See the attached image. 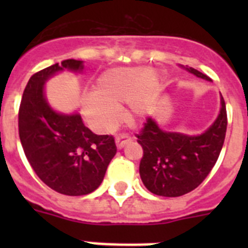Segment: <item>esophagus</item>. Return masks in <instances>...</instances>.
<instances>
[{"mask_svg": "<svg viewBox=\"0 0 248 248\" xmlns=\"http://www.w3.org/2000/svg\"><path fill=\"white\" fill-rule=\"evenodd\" d=\"M131 139L128 134H122V135H118L115 138V144H117L118 149H122L128 143H130Z\"/></svg>", "mask_w": 248, "mask_h": 248, "instance_id": "obj_1", "label": "esophagus"}]
</instances>
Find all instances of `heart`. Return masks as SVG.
<instances>
[{
	"instance_id": "b5f03b06",
	"label": "heart",
	"mask_w": 248,
	"mask_h": 248,
	"mask_svg": "<svg viewBox=\"0 0 248 248\" xmlns=\"http://www.w3.org/2000/svg\"><path fill=\"white\" fill-rule=\"evenodd\" d=\"M161 92V79L153 68L117 67L103 72L93 85V95L84 98L83 115L100 133L113 130L119 123V110L125 104L131 123L150 117Z\"/></svg>"
}]
</instances>
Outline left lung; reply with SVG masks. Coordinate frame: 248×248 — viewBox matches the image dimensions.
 I'll use <instances>...</instances> for the list:
<instances>
[{
  "label": "left lung",
  "instance_id": "8db88e82",
  "mask_svg": "<svg viewBox=\"0 0 248 248\" xmlns=\"http://www.w3.org/2000/svg\"><path fill=\"white\" fill-rule=\"evenodd\" d=\"M184 68L199 78L211 80L194 68ZM226 128V105L222 95L218 117L200 135L164 131L154 119L148 118L137 134L144 151L139 172L146 189L165 198L183 196L196 189L217 161Z\"/></svg>",
  "mask_w": 248,
  "mask_h": 248
}]
</instances>
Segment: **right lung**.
<instances>
[{"label":"right lung","instance_id":"obj_1","mask_svg":"<svg viewBox=\"0 0 248 248\" xmlns=\"http://www.w3.org/2000/svg\"><path fill=\"white\" fill-rule=\"evenodd\" d=\"M82 61L65 59L31 77L18 111V133L37 176L59 194L82 196L98 189L117 154L111 135H97L79 114L57 113L45 97V83L58 72H82Z\"/></svg>","mask_w":248,"mask_h":248}]
</instances>
